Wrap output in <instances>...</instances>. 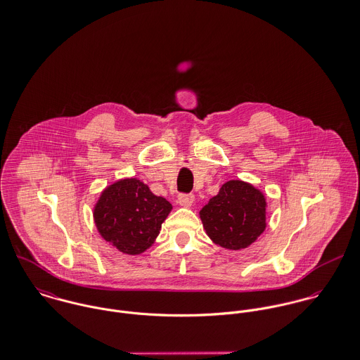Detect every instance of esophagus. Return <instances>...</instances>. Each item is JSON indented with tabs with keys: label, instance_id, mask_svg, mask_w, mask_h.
<instances>
[{
	"label": "esophagus",
	"instance_id": "obj_1",
	"mask_svg": "<svg viewBox=\"0 0 360 360\" xmlns=\"http://www.w3.org/2000/svg\"><path fill=\"white\" fill-rule=\"evenodd\" d=\"M177 202L184 207H190L194 204V195L193 194H180L177 198Z\"/></svg>",
	"mask_w": 360,
	"mask_h": 360
}]
</instances>
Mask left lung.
<instances>
[{
  "mask_svg": "<svg viewBox=\"0 0 360 360\" xmlns=\"http://www.w3.org/2000/svg\"><path fill=\"white\" fill-rule=\"evenodd\" d=\"M209 238L227 250L250 247L266 229V198L252 184L230 180L200 212Z\"/></svg>",
  "mask_w": 360,
  "mask_h": 360,
  "instance_id": "1",
  "label": "left lung"
}]
</instances>
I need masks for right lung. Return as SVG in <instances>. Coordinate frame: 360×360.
<instances>
[{"label":"right lung","instance_id":"1","mask_svg":"<svg viewBox=\"0 0 360 360\" xmlns=\"http://www.w3.org/2000/svg\"><path fill=\"white\" fill-rule=\"evenodd\" d=\"M172 205L137 179H123L105 188L94 207L103 240L127 255H139L154 244Z\"/></svg>","mask_w":360,"mask_h":360}]
</instances>
